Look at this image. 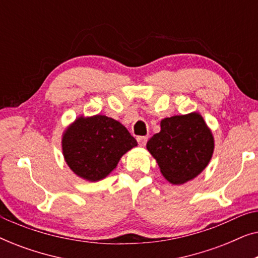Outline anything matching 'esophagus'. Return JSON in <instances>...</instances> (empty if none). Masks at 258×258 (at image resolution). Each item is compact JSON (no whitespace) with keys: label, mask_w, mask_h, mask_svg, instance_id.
<instances>
[{"label":"esophagus","mask_w":258,"mask_h":258,"mask_svg":"<svg viewBox=\"0 0 258 258\" xmlns=\"http://www.w3.org/2000/svg\"><path fill=\"white\" fill-rule=\"evenodd\" d=\"M147 141H148V137L147 136H139V137H137V142H139L140 147L146 146Z\"/></svg>","instance_id":"esophagus-1"}]
</instances>
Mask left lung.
Here are the masks:
<instances>
[{
  "instance_id": "left-lung-1",
  "label": "left lung",
  "mask_w": 258,
  "mask_h": 258,
  "mask_svg": "<svg viewBox=\"0 0 258 258\" xmlns=\"http://www.w3.org/2000/svg\"><path fill=\"white\" fill-rule=\"evenodd\" d=\"M214 147L213 134L199 112L162 119L161 132L147 143L162 175L172 184L200 175L210 162Z\"/></svg>"
}]
</instances>
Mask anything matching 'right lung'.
Instances as JSON below:
<instances>
[{
    "label": "right lung",
    "mask_w": 258,
    "mask_h": 258,
    "mask_svg": "<svg viewBox=\"0 0 258 258\" xmlns=\"http://www.w3.org/2000/svg\"><path fill=\"white\" fill-rule=\"evenodd\" d=\"M137 146L123 124L104 115L76 118L62 137L63 156L69 168L87 181L107 177L126 151Z\"/></svg>",
    "instance_id": "add662e5"
}]
</instances>
